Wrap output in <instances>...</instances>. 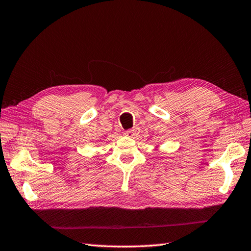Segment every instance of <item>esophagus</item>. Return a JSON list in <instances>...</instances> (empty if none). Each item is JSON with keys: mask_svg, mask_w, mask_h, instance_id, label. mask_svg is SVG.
I'll use <instances>...</instances> for the list:
<instances>
[{"mask_svg": "<svg viewBox=\"0 0 251 251\" xmlns=\"http://www.w3.org/2000/svg\"><path fill=\"white\" fill-rule=\"evenodd\" d=\"M136 132H137L136 129H130V130H127V131L125 132V135H126L127 137H130V138H132V137L136 136Z\"/></svg>", "mask_w": 251, "mask_h": 251, "instance_id": "obj_1", "label": "esophagus"}]
</instances>
